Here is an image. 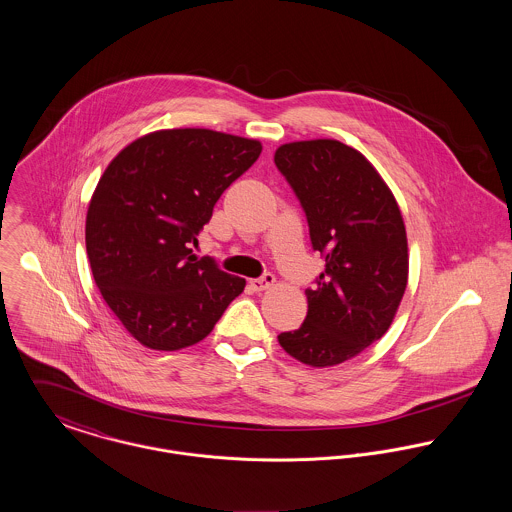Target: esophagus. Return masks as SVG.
<instances>
[{
    "label": "esophagus",
    "instance_id": "34e87169",
    "mask_svg": "<svg viewBox=\"0 0 512 512\" xmlns=\"http://www.w3.org/2000/svg\"><path fill=\"white\" fill-rule=\"evenodd\" d=\"M273 284H275V275H273V273H265V275L259 276V278L249 280V286H251L255 292H263V290L271 288Z\"/></svg>",
    "mask_w": 512,
    "mask_h": 512
}]
</instances>
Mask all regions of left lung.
I'll return each mask as SVG.
<instances>
[{
    "label": "left lung",
    "mask_w": 512,
    "mask_h": 512,
    "mask_svg": "<svg viewBox=\"0 0 512 512\" xmlns=\"http://www.w3.org/2000/svg\"><path fill=\"white\" fill-rule=\"evenodd\" d=\"M275 163L306 214L325 271L308 288V315L278 335L310 366H335L392 325L407 286V236L392 191L360 152L337 140L284 144Z\"/></svg>",
    "instance_id": "8db88e82"
}]
</instances>
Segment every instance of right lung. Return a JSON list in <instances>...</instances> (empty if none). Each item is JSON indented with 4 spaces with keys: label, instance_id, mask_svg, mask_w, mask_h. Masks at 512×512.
I'll use <instances>...</instances> for the list:
<instances>
[{
    "label": "right lung",
    "instance_id": "obj_1",
    "mask_svg": "<svg viewBox=\"0 0 512 512\" xmlns=\"http://www.w3.org/2000/svg\"><path fill=\"white\" fill-rule=\"evenodd\" d=\"M261 142L206 128L159 130L105 169L85 220L101 296L144 347L202 341L245 288L193 247L222 193L261 156Z\"/></svg>",
    "mask_w": 512,
    "mask_h": 512
}]
</instances>
